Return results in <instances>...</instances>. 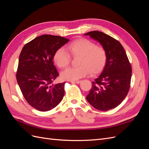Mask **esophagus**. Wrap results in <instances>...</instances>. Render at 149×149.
I'll use <instances>...</instances> for the list:
<instances>
[{"label":"esophagus","mask_w":149,"mask_h":149,"mask_svg":"<svg viewBox=\"0 0 149 149\" xmlns=\"http://www.w3.org/2000/svg\"><path fill=\"white\" fill-rule=\"evenodd\" d=\"M71 83H76V84H79L81 83V81H71Z\"/></svg>","instance_id":"obj_1"}]
</instances>
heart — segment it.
Masks as SVG:
<instances>
[{
    "label": "heart",
    "mask_w": 149,
    "mask_h": 149,
    "mask_svg": "<svg viewBox=\"0 0 149 149\" xmlns=\"http://www.w3.org/2000/svg\"><path fill=\"white\" fill-rule=\"evenodd\" d=\"M67 50L74 57L81 56L80 66L68 68L61 72V78L68 81H76L88 75L89 72L97 74L104 69L107 61V53L102 47L97 46L86 38L76 40L66 47ZM70 55L63 48H58L54 53L53 61L60 68L70 64Z\"/></svg>",
    "instance_id": "heart-1"
}]
</instances>
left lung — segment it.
Masks as SVG:
<instances>
[{"instance_id":"1","label":"left lung","mask_w":149,"mask_h":149,"mask_svg":"<svg viewBox=\"0 0 149 149\" xmlns=\"http://www.w3.org/2000/svg\"><path fill=\"white\" fill-rule=\"evenodd\" d=\"M100 43L107 53L106 64L92 83L86 96L95 109L108 111L119 106L129 92L132 76L131 66L119 41L100 31L84 34Z\"/></svg>"}]
</instances>
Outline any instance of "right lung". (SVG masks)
Wrapping results in <instances>:
<instances>
[{
  "instance_id": "obj_1",
  "label": "right lung",
  "mask_w": 149,
  "mask_h": 149,
  "mask_svg": "<svg viewBox=\"0 0 149 149\" xmlns=\"http://www.w3.org/2000/svg\"><path fill=\"white\" fill-rule=\"evenodd\" d=\"M70 41L60 36L43 35L23 47L19 59L17 81L29 104L40 111H48L59 104L65 94V82L53 84L58 71L53 55Z\"/></svg>"
}]
</instances>
